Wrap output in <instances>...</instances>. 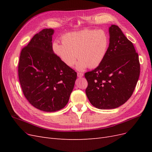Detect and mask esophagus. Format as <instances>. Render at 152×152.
I'll return each mask as SVG.
<instances>
[{
  "instance_id": "34e87169",
  "label": "esophagus",
  "mask_w": 152,
  "mask_h": 152,
  "mask_svg": "<svg viewBox=\"0 0 152 152\" xmlns=\"http://www.w3.org/2000/svg\"><path fill=\"white\" fill-rule=\"evenodd\" d=\"M83 75H84V74H83V73H80V72H78V73H77V77H78L80 78V77H83Z\"/></svg>"
}]
</instances>
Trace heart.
Instances as JSON below:
<instances>
[{
  "label": "heart",
  "mask_w": 152,
  "mask_h": 152,
  "mask_svg": "<svg viewBox=\"0 0 152 152\" xmlns=\"http://www.w3.org/2000/svg\"><path fill=\"white\" fill-rule=\"evenodd\" d=\"M109 39L103 30H84L69 32L62 37V44L54 42L53 51L60 60L72 67L79 59L77 68L83 70L87 67L99 66L107 54Z\"/></svg>",
  "instance_id": "1"
}]
</instances>
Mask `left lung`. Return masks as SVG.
<instances>
[{"mask_svg": "<svg viewBox=\"0 0 152 152\" xmlns=\"http://www.w3.org/2000/svg\"><path fill=\"white\" fill-rule=\"evenodd\" d=\"M109 46L102 63L85 73L86 93L99 109H113L131 98L140 73L138 54L117 25L109 27Z\"/></svg>", "mask_w": 152, "mask_h": 152, "instance_id": "left-lung-1", "label": "left lung"}]
</instances>
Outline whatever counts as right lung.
I'll list each match as a JSON object with an SVG mask.
<instances>
[{
    "mask_svg": "<svg viewBox=\"0 0 152 152\" xmlns=\"http://www.w3.org/2000/svg\"><path fill=\"white\" fill-rule=\"evenodd\" d=\"M54 30L45 28L35 34L21 50L18 77L25 98L34 107L47 112L66 105L77 73L53 51Z\"/></svg>",
    "mask_w": 152,
    "mask_h": 152,
    "instance_id": "right-lung-1",
    "label": "right lung"
}]
</instances>
